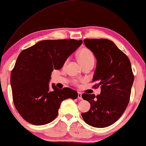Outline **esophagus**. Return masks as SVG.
<instances>
[{
	"instance_id": "obj_1",
	"label": "esophagus",
	"mask_w": 146,
	"mask_h": 146,
	"mask_svg": "<svg viewBox=\"0 0 146 146\" xmlns=\"http://www.w3.org/2000/svg\"><path fill=\"white\" fill-rule=\"evenodd\" d=\"M78 98L79 100H82V93L78 92Z\"/></svg>"
}]
</instances>
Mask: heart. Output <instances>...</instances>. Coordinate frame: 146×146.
Listing matches in <instances>:
<instances>
[{
    "instance_id": "obj_1",
    "label": "heart",
    "mask_w": 146,
    "mask_h": 146,
    "mask_svg": "<svg viewBox=\"0 0 146 146\" xmlns=\"http://www.w3.org/2000/svg\"><path fill=\"white\" fill-rule=\"evenodd\" d=\"M78 60L82 65L89 62H94V56L93 53L87 48H82L78 53Z\"/></svg>"
}]
</instances>
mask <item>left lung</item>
Masks as SVG:
<instances>
[{
	"label": "left lung",
	"mask_w": 146,
	"mask_h": 146,
	"mask_svg": "<svg viewBox=\"0 0 146 146\" xmlns=\"http://www.w3.org/2000/svg\"><path fill=\"white\" fill-rule=\"evenodd\" d=\"M86 46L96 58L93 82L100 86V94H83L90 104L89 111L82 113L84 121L95 127H106L115 123L126 109L130 98L133 76L128 57L108 39H84Z\"/></svg>",
	"instance_id": "8db88e82"
}]
</instances>
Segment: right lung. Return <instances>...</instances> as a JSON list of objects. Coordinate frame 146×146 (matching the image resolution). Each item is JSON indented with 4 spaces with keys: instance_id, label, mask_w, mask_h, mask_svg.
<instances>
[{
    "instance_id": "obj_1",
    "label": "right lung",
    "mask_w": 146,
    "mask_h": 146,
    "mask_svg": "<svg viewBox=\"0 0 146 146\" xmlns=\"http://www.w3.org/2000/svg\"><path fill=\"white\" fill-rule=\"evenodd\" d=\"M74 39L46 40L24 50L11 72V85L16 109L28 122L44 125L54 120L62 102L76 99V91L59 89L49 82L54 70H60L82 44Z\"/></svg>"
}]
</instances>
